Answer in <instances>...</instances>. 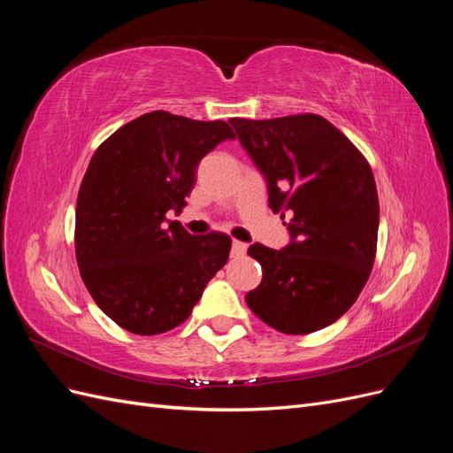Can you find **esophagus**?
Here are the masks:
<instances>
[{
    "label": "esophagus",
    "mask_w": 453,
    "mask_h": 453,
    "mask_svg": "<svg viewBox=\"0 0 453 453\" xmlns=\"http://www.w3.org/2000/svg\"><path fill=\"white\" fill-rule=\"evenodd\" d=\"M245 251H248V243H243L240 240L232 242V253H234V255H243Z\"/></svg>",
    "instance_id": "1"
}]
</instances>
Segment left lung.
Listing matches in <instances>:
<instances>
[{"mask_svg":"<svg viewBox=\"0 0 453 453\" xmlns=\"http://www.w3.org/2000/svg\"><path fill=\"white\" fill-rule=\"evenodd\" d=\"M268 183V205L293 242L253 243L263 281L245 295L250 310L285 334H308L340 319L374 266L380 203L361 150L321 115L230 119Z\"/></svg>","mask_w":453,"mask_h":453,"instance_id":"left-lung-1","label":"left lung"}]
</instances>
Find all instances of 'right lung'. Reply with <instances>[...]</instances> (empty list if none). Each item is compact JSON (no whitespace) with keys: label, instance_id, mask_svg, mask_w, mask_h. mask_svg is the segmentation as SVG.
Wrapping results in <instances>:
<instances>
[{"label":"right lung","instance_id":"1","mask_svg":"<svg viewBox=\"0 0 453 453\" xmlns=\"http://www.w3.org/2000/svg\"><path fill=\"white\" fill-rule=\"evenodd\" d=\"M228 138L225 120L150 111L92 155L77 196L75 257L94 303L125 331L153 336L181 325L225 266L230 236H193L164 221L185 208L198 162Z\"/></svg>","mask_w":453,"mask_h":453}]
</instances>
